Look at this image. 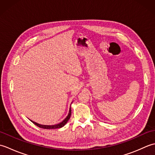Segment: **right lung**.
<instances>
[{"label": "right lung", "instance_id": "right-lung-1", "mask_svg": "<svg viewBox=\"0 0 155 155\" xmlns=\"http://www.w3.org/2000/svg\"><path fill=\"white\" fill-rule=\"evenodd\" d=\"M71 109L70 108V110H69V113H68V116L66 117L65 119L61 122V123L59 124H55V125H42V124H38L37 123H35V122H33L32 121V123H33L35 125H37V127H40V128H45V129H55V128H61L63 126H64V125L66 124V123H67L68 120H69V118H70L71 117Z\"/></svg>", "mask_w": 155, "mask_h": 155}]
</instances>
